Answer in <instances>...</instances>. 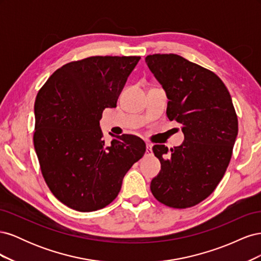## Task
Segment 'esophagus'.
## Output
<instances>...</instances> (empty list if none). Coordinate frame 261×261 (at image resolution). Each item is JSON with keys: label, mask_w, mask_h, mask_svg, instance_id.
I'll list each match as a JSON object with an SVG mask.
<instances>
[{"label": "esophagus", "mask_w": 261, "mask_h": 261, "mask_svg": "<svg viewBox=\"0 0 261 261\" xmlns=\"http://www.w3.org/2000/svg\"><path fill=\"white\" fill-rule=\"evenodd\" d=\"M146 155H152V146L151 144H146Z\"/></svg>", "instance_id": "esophagus-1"}]
</instances>
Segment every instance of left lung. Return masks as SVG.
<instances>
[{
    "instance_id": "8db88e82",
    "label": "left lung",
    "mask_w": 261,
    "mask_h": 261,
    "mask_svg": "<svg viewBox=\"0 0 261 261\" xmlns=\"http://www.w3.org/2000/svg\"><path fill=\"white\" fill-rule=\"evenodd\" d=\"M146 63L167 92V115L180 124L184 141L169 150L154 145L161 170L150 189L172 208L206 199L222 179L239 132L231 94L211 70L177 54H152Z\"/></svg>"
}]
</instances>
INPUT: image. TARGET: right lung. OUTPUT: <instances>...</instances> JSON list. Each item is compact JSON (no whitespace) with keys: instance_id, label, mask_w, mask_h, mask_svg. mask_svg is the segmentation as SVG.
<instances>
[{"instance_id":"obj_1","label":"right lung","mask_w":261,"mask_h":261,"mask_svg":"<svg viewBox=\"0 0 261 261\" xmlns=\"http://www.w3.org/2000/svg\"><path fill=\"white\" fill-rule=\"evenodd\" d=\"M140 57H91L57 69L35 101L34 145L45 183L67 207L89 212L118 195L132 165L146 151L134 135L107 146L102 112L115 108Z\"/></svg>"}]
</instances>
